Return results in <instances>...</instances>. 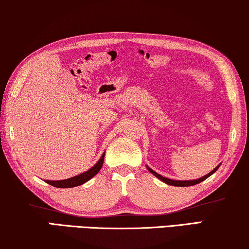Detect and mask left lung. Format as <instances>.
Here are the masks:
<instances>
[{"label": "left lung", "instance_id": "obj_1", "mask_svg": "<svg viewBox=\"0 0 249 249\" xmlns=\"http://www.w3.org/2000/svg\"><path fill=\"white\" fill-rule=\"evenodd\" d=\"M220 165H221V163H220L219 165L216 166V168H214V170H212V171H211L210 173H207V175L203 176V177H200V178H198V179H195V180H173V179L165 178V177H163V176H161V175H159L158 172H155L154 170H152L151 168H149V166H147V170H148L149 172L152 173V175H154V176L156 177V178L160 179V180H162L163 182H165L166 185H170V186H176V187H189V186L197 185V183H199V182L204 181V180L209 178L210 176H212L213 173L215 172L217 169H219V166H220Z\"/></svg>", "mask_w": 249, "mask_h": 249}]
</instances>
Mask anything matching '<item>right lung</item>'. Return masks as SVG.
<instances>
[{
	"mask_svg": "<svg viewBox=\"0 0 249 249\" xmlns=\"http://www.w3.org/2000/svg\"><path fill=\"white\" fill-rule=\"evenodd\" d=\"M104 156H105V152L102 154L101 159L98 160L96 164L91 166V168L89 170H87V171L80 173V175H77L64 180H44V181L47 182L51 186L56 187V188H72V187L83 185V183L87 182L88 180H90L94 176L97 175L98 171H100L102 168V165H103Z\"/></svg>",
	"mask_w": 249,
	"mask_h": 249,
	"instance_id": "obj_1",
	"label": "right lung"
}]
</instances>
